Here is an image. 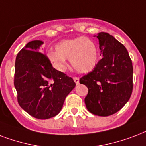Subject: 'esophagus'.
<instances>
[{"label": "esophagus", "mask_w": 146, "mask_h": 146, "mask_svg": "<svg viewBox=\"0 0 146 146\" xmlns=\"http://www.w3.org/2000/svg\"><path fill=\"white\" fill-rule=\"evenodd\" d=\"M73 79H74V81L75 82L76 84H79V78H78V77H74Z\"/></svg>", "instance_id": "esophagus-1"}]
</instances>
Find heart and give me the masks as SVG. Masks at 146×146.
<instances>
[{"mask_svg":"<svg viewBox=\"0 0 146 146\" xmlns=\"http://www.w3.org/2000/svg\"><path fill=\"white\" fill-rule=\"evenodd\" d=\"M55 50L49 52L47 55L55 68L60 72L66 69V59H69L73 68L81 73L90 72L98 62L97 46L87 38L78 37L63 40L55 46Z\"/></svg>","mask_w":146,"mask_h":146,"instance_id":"1","label":"heart"}]
</instances>
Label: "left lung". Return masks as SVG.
Instances as JSON below:
<instances>
[{"label": "left lung", "instance_id": "1", "mask_svg": "<svg viewBox=\"0 0 146 146\" xmlns=\"http://www.w3.org/2000/svg\"><path fill=\"white\" fill-rule=\"evenodd\" d=\"M99 40L103 58L92 72L80 78L88 94L84 99L90 113L107 116L118 112L130 98L133 68L128 51L113 36L100 32Z\"/></svg>", "mask_w": 146, "mask_h": 146}]
</instances>
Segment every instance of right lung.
<instances>
[{
	"label": "right lung",
	"instance_id": "right-lung-1",
	"mask_svg": "<svg viewBox=\"0 0 146 146\" xmlns=\"http://www.w3.org/2000/svg\"><path fill=\"white\" fill-rule=\"evenodd\" d=\"M42 44L41 40H33L18 53L14 86L21 108L36 119H46L58 114L65 98L76 84L39 52Z\"/></svg>",
	"mask_w": 146,
	"mask_h": 146
}]
</instances>
